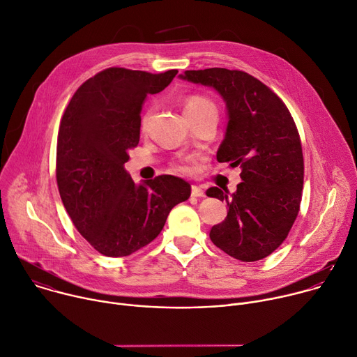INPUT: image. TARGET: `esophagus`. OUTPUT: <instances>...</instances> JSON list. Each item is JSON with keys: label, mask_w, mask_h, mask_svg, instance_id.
I'll list each match as a JSON object with an SVG mask.
<instances>
[{"label": "esophagus", "mask_w": 357, "mask_h": 357, "mask_svg": "<svg viewBox=\"0 0 357 357\" xmlns=\"http://www.w3.org/2000/svg\"><path fill=\"white\" fill-rule=\"evenodd\" d=\"M192 196H193V197H203V196H204V190H203L200 186L193 185V186H192Z\"/></svg>", "instance_id": "esophagus-1"}]
</instances>
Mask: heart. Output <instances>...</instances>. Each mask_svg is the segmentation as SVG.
Segmentation results:
<instances>
[{
    "label": "heart",
    "instance_id": "b5f03b06",
    "mask_svg": "<svg viewBox=\"0 0 357 357\" xmlns=\"http://www.w3.org/2000/svg\"><path fill=\"white\" fill-rule=\"evenodd\" d=\"M183 110L185 114L188 117V121L190 119H197V117H203V116H213L217 117V107L206 96L202 95H190L185 99L183 103ZM149 119H150V110L144 113L143 116V121H142V128L146 129L147 123H149ZM189 162L190 158H182L178 160L174 164V169L178 172H189Z\"/></svg>",
    "mask_w": 357,
    "mask_h": 357
}]
</instances>
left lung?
I'll return each mask as SVG.
<instances>
[{
    "label": "left lung",
    "instance_id": "1",
    "mask_svg": "<svg viewBox=\"0 0 357 357\" xmlns=\"http://www.w3.org/2000/svg\"><path fill=\"white\" fill-rule=\"evenodd\" d=\"M181 78L213 86L222 96L228 125L217 161L241 168L243 182L234 193L215 186L206 190L228 206L210 240L238 261L264 259L283 244L300 211L304 158L294 119L269 86L245 71L188 70Z\"/></svg>",
    "mask_w": 357,
    "mask_h": 357
}]
</instances>
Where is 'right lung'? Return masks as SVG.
<instances>
[{"label":"right lung","mask_w":357,"mask_h":357,"mask_svg":"<svg viewBox=\"0 0 357 357\" xmlns=\"http://www.w3.org/2000/svg\"><path fill=\"white\" fill-rule=\"evenodd\" d=\"M178 74L106 68L86 79L61 117L56 179L78 232L105 257H128L155 240L190 185L160 175L136 185L125 171L140 142L142 106Z\"/></svg>","instance_id":"obj_1"}]
</instances>
